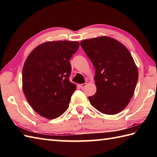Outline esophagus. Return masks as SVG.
Wrapping results in <instances>:
<instances>
[{"label": "esophagus", "instance_id": "obj_1", "mask_svg": "<svg viewBox=\"0 0 157 157\" xmlns=\"http://www.w3.org/2000/svg\"><path fill=\"white\" fill-rule=\"evenodd\" d=\"M86 84H86V83H84V84H79V88H81L82 89V88H84L85 87V86H86Z\"/></svg>", "mask_w": 157, "mask_h": 157}]
</instances>
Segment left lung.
<instances>
[{
    "label": "left lung",
    "mask_w": 157,
    "mask_h": 157,
    "mask_svg": "<svg viewBox=\"0 0 157 157\" xmlns=\"http://www.w3.org/2000/svg\"><path fill=\"white\" fill-rule=\"evenodd\" d=\"M80 46L95 68L96 92L89 96L90 104L106 115L124 109L132 98L138 71L128 49L107 36L86 39Z\"/></svg>",
    "instance_id": "1"
}]
</instances>
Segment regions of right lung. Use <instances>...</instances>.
I'll return each instance as SVG.
<instances>
[{
	"instance_id": "1",
	"label": "right lung",
	"mask_w": 157,
	"mask_h": 157,
	"mask_svg": "<svg viewBox=\"0 0 157 157\" xmlns=\"http://www.w3.org/2000/svg\"><path fill=\"white\" fill-rule=\"evenodd\" d=\"M78 42H47L28 56L22 71L23 91L29 104L44 117H59L69 107L76 86L69 81V59L78 51Z\"/></svg>"
}]
</instances>
